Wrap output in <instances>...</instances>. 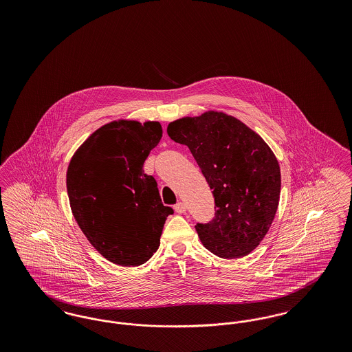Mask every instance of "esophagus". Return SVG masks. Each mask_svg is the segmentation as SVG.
Listing matches in <instances>:
<instances>
[{"instance_id": "34e87169", "label": "esophagus", "mask_w": 352, "mask_h": 352, "mask_svg": "<svg viewBox=\"0 0 352 352\" xmlns=\"http://www.w3.org/2000/svg\"><path fill=\"white\" fill-rule=\"evenodd\" d=\"M174 210L177 214H184L186 212V204L184 201H178L175 206H174Z\"/></svg>"}]
</instances>
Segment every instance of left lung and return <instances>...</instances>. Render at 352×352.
I'll return each mask as SVG.
<instances>
[{"label": "left lung", "instance_id": "left-lung-1", "mask_svg": "<svg viewBox=\"0 0 352 352\" xmlns=\"http://www.w3.org/2000/svg\"><path fill=\"white\" fill-rule=\"evenodd\" d=\"M168 134L187 145L215 198V218L198 224L204 248L223 258L250 254L269 231L280 201L278 161L260 134L219 111L168 124Z\"/></svg>", "mask_w": 352, "mask_h": 352}]
</instances>
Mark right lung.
<instances>
[{
	"label": "right lung",
	"instance_id": "1",
	"mask_svg": "<svg viewBox=\"0 0 352 352\" xmlns=\"http://www.w3.org/2000/svg\"><path fill=\"white\" fill-rule=\"evenodd\" d=\"M162 137L158 121L118 118L96 129L68 164L72 215L91 245L121 267L146 263L168 215L157 182L142 170Z\"/></svg>",
	"mask_w": 352,
	"mask_h": 352
}]
</instances>
